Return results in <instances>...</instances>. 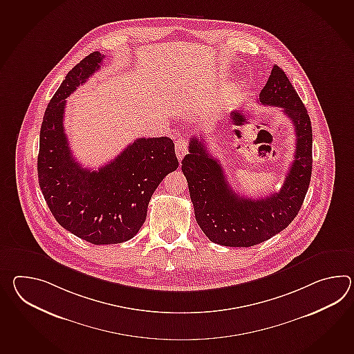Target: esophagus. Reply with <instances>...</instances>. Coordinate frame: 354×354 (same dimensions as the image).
<instances>
[{
    "instance_id": "esophagus-1",
    "label": "esophagus",
    "mask_w": 354,
    "mask_h": 354,
    "mask_svg": "<svg viewBox=\"0 0 354 354\" xmlns=\"http://www.w3.org/2000/svg\"><path fill=\"white\" fill-rule=\"evenodd\" d=\"M175 152L176 156L179 160H183V158L188 153V142L185 141L184 138H179L175 141Z\"/></svg>"
}]
</instances>
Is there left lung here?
<instances>
[{
    "label": "left lung",
    "instance_id": "obj_1",
    "mask_svg": "<svg viewBox=\"0 0 354 354\" xmlns=\"http://www.w3.org/2000/svg\"><path fill=\"white\" fill-rule=\"evenodd\" d=\"M258 102L278 106L291 119L296 133L295 160L278 193L252 199L236 193L220 161L205 142L193 137L181 161L194 205L196 223L214 243L249 248L279 234L297 216L313 171V128L304 102L281 67L273 66Z\"/></svg>",
    "mask_w": 354,
    "mask_h": 354
}]
</instances>
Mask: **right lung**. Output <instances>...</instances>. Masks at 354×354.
<instances>
[{"mask_svg": "<svg viewBox=\"0 0 354 354\" xmlns=\"http://www.w3.org/2000/svg\"><path fill=\"white\" fill-rule=\"evenodd\" d=\"M102 59L94 52L67 73L44 113L38 155L40 189L50 212L63 228L94 245L132 239L158 184L179 166L169 137L138 138L97 170L73 158L63 127L64 99L100 68Z\"/></svg>", "mask_w": 354, "mask_h": 354, "instance_id": "1", "label": "right lung"}]
</instances>
